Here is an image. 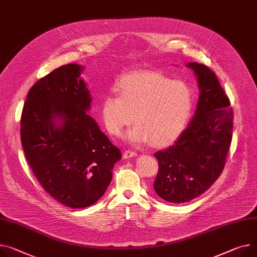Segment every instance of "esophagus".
Wrapping results in <instances>:
<instances>
[{"label": "esophagus", "mask_w": 257, "mask_h": 257, "mask_svg": "<svg viewBox=\"0 0 257 257\" xmlns=\"http://www.w3.org/2000/svg\"><path fill=\"white\" fill-rule=\"evenodd\" d=\"M137 156V152L133 150H126L123 152V159H131V157Z\"/></svg>", "instance_id": "esophagus-1"}]
</instances>
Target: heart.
Masks as SVG:
<instances>
[{
  "instance_id": "b5f03b06",
  "label": "heart",
  "mask_w": 257,
  "mask_h": 257,
  "mask_svg": "<svg viewBox=\"0 0 257 257\" xmlns=\"http://www.w3.org/2000/svg\"><path fill=\"white\" fill-rule=\"evenodd\" d=\"M116 91L117 95L104 97L102 119L109 133L119 136L135 118L137 124L128 134L133 143L169 144L182 134L190 119L193 95L185 82L141 72L121 78Z\"/></svg>"
}]
</instances>
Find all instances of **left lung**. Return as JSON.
I'll use <instances>...</instances> for the list:
<instances>
[{"instance_id": "1", "label": "left lung", "mask_w": 257, "mask_h": 257, "mask_svg": "<svg viewBox=\"0 0 257 257\" xmlns=\"http://www.w3.org/2000/svg\"><path fill=\"white\" fill-rule=\"evenodd\" d=\"M187 67L201 89L195 113L178 140L154 153L159 162L154 190L174 204L195 199L218 179L232 138V109L215 73L199 63Z\"/></svg>"}]
</instances>
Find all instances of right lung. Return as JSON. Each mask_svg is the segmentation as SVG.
Instances as JSON below:
<instances>
[{"instance_id":"1","label":"right lung","mask_w":257,"mask_h":257,"mask_svg":"<svg viewBox=\"0 0 257 257\" xmlns=\"http://www.w3.org/2000/svg\"><path fill=\"white\" fill-rule=\"evenodd\" d=\"M83 67L55 69L30 89L21 119L26 159L43 188L61 204L80 209L101 199L121 152L86 112L91 97Z\"/></svg>"}]
</instances>
